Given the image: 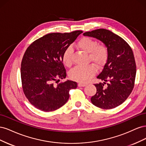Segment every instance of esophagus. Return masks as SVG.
<instances>
[{"label": "esophagus", "instance_id": "esophagus-1", "mask_svg": "<svg viewBox=\"0 0 146 146\" xmlns=\"http://www.w3.org/2000/svg\"><path fill=\"white\" fill-rule=\"evenodd\" d=\"M86 85V83H79L78 84V87H84V86H85Z\"/></svg>", "mask_w": 146, "mask_h": 146}]
</instances>
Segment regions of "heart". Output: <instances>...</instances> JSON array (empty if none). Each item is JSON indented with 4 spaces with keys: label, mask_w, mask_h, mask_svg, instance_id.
<instances>
[{
    "label": "heart",
    "mask_w": 146,
    "mask_h": 146,
    "mask_svg": "<svg viewBox=\"0 0 146 146\" xmlns=\"http://www.w3.org/2000/svg\"><path fill=\"white\" fill-rule=\"evenodd\" d=\"M76 47L88 54V61L91 62L97 68L102 66L108 56V49L104 44H98V41L89 37H83L77 42ZM73 50L70 47L64 51L62 61L66 67L72 65ZM95 74L94 66L92 64L86 66H77L69 73L70 78L80 83H85Z\"/></svg>",
    "instance_id": "1"
}]
</instances>
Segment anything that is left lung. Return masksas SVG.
I'll list each match as a JSON object with an SVG mask.
<instances>
[{
  "mask_svg": "<svg viewBox=\"0 0 146 146\" xmlns=\"http://www.w3.org/2000/svg\"><path fill=\"white\" fill-rule=\"evenodd\" d=\"M107 46L108 56L97 78L104 83L94 84L97 92L91 97L92 104L102 109H112L122 104L133 89L136 63L133 51L124 39L111 31L99 29L83 33ZM106 82L108 85L104 86Z\"/></svg>",
  "mask_w": 146,
  "mask_h": 146,
  "instance_id": "8db88e82",
  "label": "left lung"
}]
</instances>
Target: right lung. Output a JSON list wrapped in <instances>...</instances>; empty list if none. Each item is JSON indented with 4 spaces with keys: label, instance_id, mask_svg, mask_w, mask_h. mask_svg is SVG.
I'll list each match as a JSON object with an SVG mask.
<instances>
[{
    "label": "right lung",
    "instance_id": "obj_1",
    "mask_svg": "<svg viewBox=\"0 0 146 146\" xmlns=\"http://www.w3.org/2000/svg\"><path fill=\"white\" fill-rule=\"evenodd\" d=\"M82 33L77 30L47 34L27 48L21 62L22 86L25 97L35 108L45 112L55 111L67 102L69 91L77 87L76 82H58L66 77L63 52Z\"/></svg>",
    "mask_w": 146,
    "mask_h": 146
}]
</instances>
